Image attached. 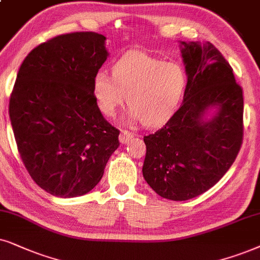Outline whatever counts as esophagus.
I'll return each instance as SVG.
<instances>
[{"label": "esophagus", "mask_w": 260, "mask_h": 260, "mask_svg": "<svg viewBox=\"0 0 260 260\" xmlns=\"http://www.w3.org/2000/svg\"><path fill=\"white\" fill-rule=\"evenodd\" d=\"M131 138H132V133H129L128 131H121L120 136H119V140L121 144H127Z\"/></svg>", "instance_id": "esophagus-1"}]
</instances>
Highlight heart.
Returning a JSON list of instances; mask_svg holds the SVG:
<instances>
[{"label":"heart","instance_id":"b5f03b06","mask_svg":"<svg viewBox=\"0 0 260 260\" xmlns=\"http://www.w3.org/2000/svg\"><path fill=\"white\" fill-rule=\"evenodd\" d=\"M187 84L185 70L177 62H164L139 50H129L115 62L111 77L98 72L93 97L100 110L113 116L127 96L129 108L123 120L157 126L168 120L179 106Z\"/></svg>","mask_w":260,"mask_h":260}]
</instances>
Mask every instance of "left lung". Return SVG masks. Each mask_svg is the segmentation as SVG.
I'll return each instance as SVG.
<instances>
[{
  "instance_id": "1",
  "label": "left lung",
  "mask_w": 260,
  "mask_h": 260,
  "mask_svg": "<svg viewBox=\"0 0 260 260\" xmlns=\"http://www.w3.org/2000/svg\"><path fill=\"white\" fill-rule=\"evenodd\" d=\"M187 84L179 110L144 137L143 176L162 198L188 200L215 186L242 143L244 97L231 64L211 43L180 42Z\"/></svg>"
}]
</instances>
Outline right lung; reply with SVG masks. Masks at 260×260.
I'll list each match as a JSON object with an SVG mask.
<instances>
[{"label":"right lung","mask_w":260,"mask_h":260,"mask_svg":"<svg viewBox=\"0 0 260 260\" xmlns=\"http://www.w3.org/2000/svg\"><path fill=\"white\" fill-rule=\"evenodd\" d=\"M96 32L62 35L35 48L20 66L9 101L19 153L34 181L61 198L97 186L120 145L93 97V79L109 56Z\"/></svg>","instance_id":"right-lung-1"}]
</instances>
